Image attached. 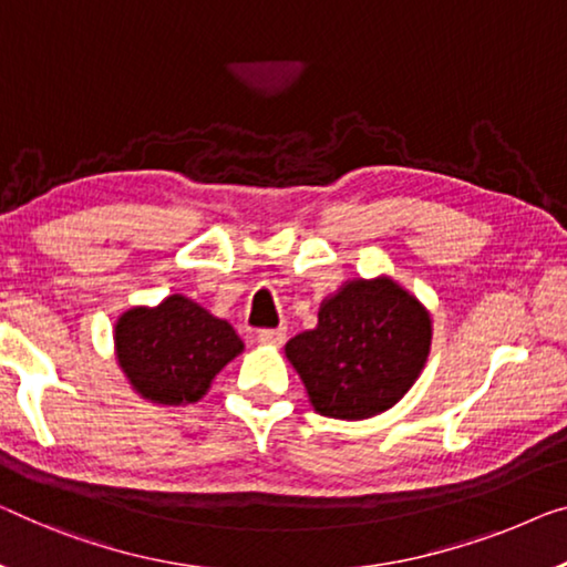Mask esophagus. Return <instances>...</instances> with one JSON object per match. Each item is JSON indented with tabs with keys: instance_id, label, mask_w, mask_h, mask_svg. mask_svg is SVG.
Here are the masks:
<instances>
[{
	"instance_id": "esophagus-1",
	"label": "esophagus",
	"mask_w": 567,
	"mask_h": 567,
	"mask_svg": "<svg viewBox=\"0 0 567 567\" xmlns=\"http://www.w3.org/2000/svg\"><path fill=\"white\" fill-rule=\"evenodd\" d=\"M285 338H287L285 328H261V331L257 333V341L267 343V346H282Z\"/></svg>"
}]
</instances>
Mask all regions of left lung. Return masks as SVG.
<instances>
[{
    "label": "left lung",
    "instance_id": "obj_1",
    "mask_svg": "<svg viewBox=\"0 0 567 567\" xmlns=\"http://www.w3.org/2000/svg\"><path fill=\"white\" fill-rule=\"evenodd\" d=\"M430 312L390 277L351 280L323 300L318 326L290 338L287 359L316 412L367 420L390 410L430 353Z\"/></svg>",
    "mask_w": 567,
    "mask_h": 567
}]
</instances>
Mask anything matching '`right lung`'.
<instances>
[{"mask_svg": "<svg viewBox=\"0 0 567 567\" xmlns=\"http://www.w3.org/2000/svg\"><path fill=\"white\" fill-rule=\"evenodd\" d=\"M120 367L134 392L157 404H190L208 392L214 377L244 351L226 320L185 295L157 308H132L116 320Z\"/></svg>", "mask_w": 567, "mask_h": 567, "instance_id": "obj_1", "label": "right lung"}]
</instances>
